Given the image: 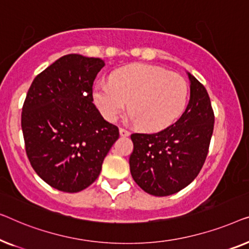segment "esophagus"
Returning a JSON list of instances; mask_svg holds the SVG:
<instances>
[{"mask_svg": "<svg viewBox=\"0 0 249 249\" xmlns=\"http://www.w3.org/2000/svg\"><path fill=\"white\" fill-rule=\"evenodd\" d=\"M120 134H121V136H128L129 135V131H127V129H125L124 127H121L120 128Z\"/></svg>", "mask_w": 249, "mask_h": 249, "instance_id": "obj_1", "label": "esophagus"}]
</instances>
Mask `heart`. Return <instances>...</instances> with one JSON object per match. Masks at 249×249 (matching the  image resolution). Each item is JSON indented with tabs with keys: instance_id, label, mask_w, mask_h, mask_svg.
I'll return each instance as SVG.
<instances>
[{
	"instance_id": "heart-1",
	"label": "heart",
	"mask_w": 249,
	"mask_h": 249,
	"mask_svg": "<svg viewBox=\"0 0 249 249\" xmlns=\"http://www.w3.org/2000/svg\"><path fill=\"white\" fill-rule=\"evenodd\" d=\"M187 82L180 75L148 64L124 66L110 82L99 81L93 101L107 121L114 122L127 107L129 120L145 131H160L173 124L187 103Z\"/></svg>"
}]
</instances>
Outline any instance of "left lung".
Returning a JSON list of instances; mask_svg holds the SVG:
<instances>
[{
	"mask_svg": "<svg viewBox=\"0 0 249 249\" xmlns=\"http://www.w3.org/2000/svg\"><path fill=\"white\" fill-rule=\"evenodd\" d=\"M191 98L176 123L157 133H133L129 169L148 194L168 196L193 181L209 152L214 113L204 86L188 73Z\"/></svg>",
	"mask_w": 249,
	"mask_h": 249,
	"instance_id": "8db88e82",
	"label": "left lung"
}]
</instances>
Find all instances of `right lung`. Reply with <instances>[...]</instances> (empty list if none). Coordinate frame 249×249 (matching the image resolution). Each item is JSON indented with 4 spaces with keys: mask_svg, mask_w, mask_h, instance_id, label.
I'll list each match as a JSON object with an SVG mask.
<instances>
[{
    "mask_svg": "<svg viewBox=\"0 0 249 249\" xmlns=\"http://www.w3.org/2000/svg\"><path fill=\"white\" fill-rule=\"evenodd\" d=\"M105 66L100 58L62 56L39 73L21 113L31 167L61 192L76 193L97 179L105 157L120 138L92 104V86Z\"/></svg>",
    "mask_w": 249,
    "mask_h": 249,
    "instance_id": "obj_1",
    "label": "right lung"
}]
</instances>
